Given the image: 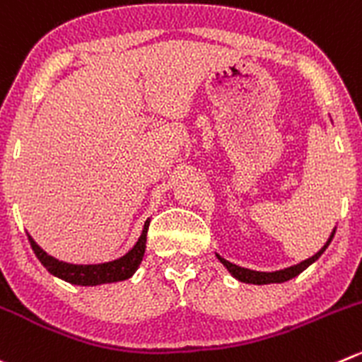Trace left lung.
<instances>
[{
    "label": "left lung",
    "mask_w": 362,
    "mask_h": 362,
    "mask_svg": "<svg viewBox=\"0 0 362 362\" xmlns=\"http://www.w3.org/2000/svg\"><path fill=\"white\" fill-rule=\"evenodd\" d=\"M334 233H336V228L332 230L331 237L327 238V242H325L324 247H322L317 255H313L311 258L304 259V262L297 263V265L286 267V269H281V270H274V272H259V270L245 269V267H238V265H235V263L228 262V259H224L223 256L217 255V252H216V256H217V259H219V262L226 267L228 272H230V274L240 283H249V285H270V283H285V281H290V279H293L296 276H299L303 270H306L308 267L311 265V263L317 262V259L324 255L325 249L329 247V244H331Z\"/></svg>",
    "instance_id": "left-lung-1"
}]
</instances>
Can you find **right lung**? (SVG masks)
I'll return each instance as SVG.
<instances>
[{
    "label": "right lung",
    "mask_w": 362,
    "mask_h": 362,
    "mask_svg": "<svg viewBox=\"0 0 362 362\" xmlns=\"http://www.w3.org/2000/svg\"><path fill=\"white\" fill-rule=\"evenodd\" d=\"M148 224L150 219H146L145 224H143V230L138 242H136V244L132 245L131 251L125 252L124 256L113 259V262L88 263V265H83V263H69L63 262V259L54 258V256H51L49 252H45L44 249L31 238L30 233H28V238H30V244L31 247H33L37 258L40 259L42 265H44L45 269H47V272H51L52 276L70 283V285L97 286L107 285V283L125 281V279L134 276L139 263H141L143 256H145Z\"/></svg>",
    "instance_id": "right-lung-1"
}]
</instances>
